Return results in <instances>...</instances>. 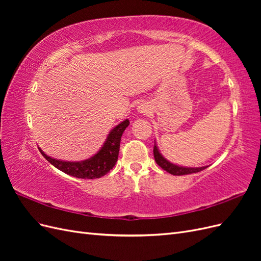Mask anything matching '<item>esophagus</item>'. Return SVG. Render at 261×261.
Wrapping results in <instances>:
<instances>
[{
	"mask_svg": "<svg viewBox=\"0 0 261 261\" xmlns=\"http://www.w3.org/2000/svg\"><path fill=\"white\" fill-rule=\"evenodd\" d=\"M137 110L139 113H143V114H147L149 112V106L147 103H140L138 107H137Z\"/></svg>",
	"mask_w": 261,
	"mask_h": 261,
	"instance_id": "34e87169",
	"label": "esophagus"
}]
</instances>
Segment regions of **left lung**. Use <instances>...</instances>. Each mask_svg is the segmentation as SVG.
<instances>
[{"label":"left lung","mask_w":261,"mask_h":261,"mask_svg":"<svg viewBox=\"0 0 261 261\" xmlns=\"http://www.w3.org/2000/svg\"><path fill=\"white\" fill-rule=\"evenodd\" d=\"M153 155L156 164L161 167L164 171L169 172L172 175H186V174H192V173L200 172L208 167H200V168H186V167H180V165H176L174 163H171L168 161L160 153L159 149H158L156 145L154 144L153 147Z\"/></svg>","instance_id":"obj_1"}]
</instances>
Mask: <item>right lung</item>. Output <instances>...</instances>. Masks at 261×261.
<instances>
[{"instance_id":"obj_1","label":"right lung","mask_w":261,"mask_h":261,"mask_svg":"<svg viewBox=\"0 0 261 261\" xmlns=\"http://www.w3.org/2000/svg\"><path fill=\"white\" fill-rule=\"evenodd\" d=\"M128 125V120H125L122 123L116 125L115 127L110 132L106 143L101 147L99 151L91 158H89V159H86L84 161L70 162L57 160L49 155H46L40 148H39V150H40L41 154L52 165H54L55 168L66 173L68 175H72L77 178H99L106 175L115 165L118 158V151H120L121 137Z\"/></svg>"}]
</instances>
